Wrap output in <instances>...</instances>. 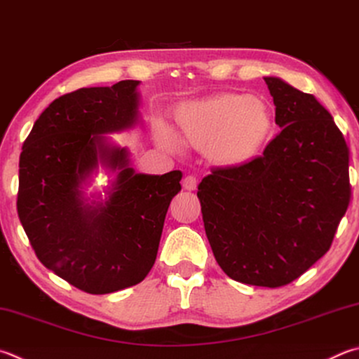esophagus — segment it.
Masks as SVG:
<instances>
[{"label": "esophagus", "instance_id": "1", "mask_svg": "<svg viewBox=\"0 0 359 359\" xmlns=\"http://www.w3.org/2000/svg\"><path fill=\"white\" fill-rule=\"evenodd\" d=\"M196 185H198V179L194 177V175H187L184 179V188L187 191H193L194 188H196Z\"/></svg>", "mask_w": 359, "mask_h": 359}]
</instances>
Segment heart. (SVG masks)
Segmentation results:
<instances>
[{
	"label": "heart",
	"instance_id": "1",
	"mask_svg": "<svg viewBox=\"0 0 359 359\" xmlns=\"http://www.w3.org/2000/svg\"><path fill=\"white\" fill-rule=\"evenodd\" d=\"M174 121L185 144L208 152L221 166H243L257 158L275 135V116L257 97L223 93L177 107ZM161 146L179 149V141L165 126H157Z\"/></svg>",
	"mask_w": 359,
	"mask_h": 359
}]
</instances>
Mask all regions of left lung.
<instances>
[{
    "label": "left lung",
    "instance_id": "obj_1",
    "mask_svg": "<svg viewBox=\"0 0 359 359\" xmlns=\"http://www.w3.org/2000/svg\"><path fill=\"white\" fill-rule=\"evenodd\" d=\"M283 130L262 157L217 168L198 187L208 243L233 281L281 287L327 254L347 212L348 147L312 94L264 78Z\"/></svg>",
    "mask_w": 359,
    "mask_h": 359
}]
</instances>
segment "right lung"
Instances as JSON below:
<instances>
[{
    "instance_id": "add662e5",
    "label": "right lung",
    "mask_w": 359,
    "mask_h": 359,
    "mask_svg": "<svg viewBox=\"0 0 359 359\" xmlns=\"http://www.w3.org/2000/svg\"><path fill=\"white\" fill-rule=\"evenodd\" d=\"M140 81L81 88L45 108L25 140L17 212L37 259L93 295L141 283L157 257L168 207L182 172L136 174L126 149L103 133L138 121ZM99 162L118 171L109 199L84 205L79 188Z\"/></svg>"
}]
</instances>
